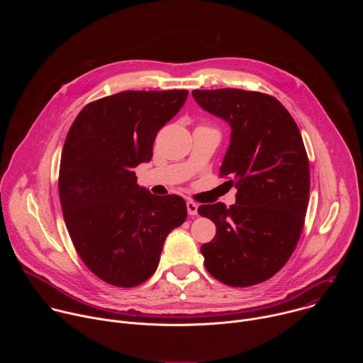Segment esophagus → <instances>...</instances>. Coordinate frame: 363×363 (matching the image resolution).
<instances>
[{
    "label": "esophagus",
    "instance_id": "34e87169",
    "mask_svg": "<svg viewBox=\"0 0 363 363\" xmlns=\"http://www.w3.org/2000/svg\"><path fill=\"white\" fill-rule=\"evenodd\" d=\"M186 210H188V214H189L191 217L196 216V214H198V203H195L194 201H188V202H186Z\"/></svg>",
    "mask_w": 363,
    "mask_h": 363
}]
</instances>
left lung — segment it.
<instances>
[{
	"mask_svg": "<svg viewBox=\"0 0 363 363\" xmlns=\"http://www.w3.org/2000/svg\"><path fill=\"white\" fill-rule=\"evenodd\" d=\"M195 101L231 128L220 174L235 184V203L201 205L217 234L201 247L205 269L247 287L273 277L290 258L308 203V160L300 130L281 103L241 89L192 90Z\"/></svg>",
	"mask_w": 363,
	"mask_h": 363,
	"instance_id": "left-lung-1",
	"label": "left lung"
}]
</instances>
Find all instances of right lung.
I'll use <instances>...</instances> for the list:
<instances>
[{"label": "right lung", "instance_id": "obj_1", "mask_svg": "<svg viewBox=\"0 0 363 363\" xmlns=\"http://www.w3.org/2000/svg\"><path fill=\"white\" fill-rule=\"evenodd\" d=\"M186 90H126L87 105L62 153L59 192L70 238L101 280L135 287L158 269L168 234L186 220L178 195L136 184L160 129L184 106Z\"/></svg>", "mask_w": 363, "mask_h": 363}]
</instances>
